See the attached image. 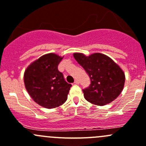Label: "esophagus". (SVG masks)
Wrapping results in <instances>:
<instances>
[{
	"mask_svg": "<svg viewBox=\"0 0 146 146\" xmlns=\"http://www.w3.org/2000/svg\"><path fill=\"white\" fill-rule=\"evenodd\" d=\"M74 83L76 84H78L79 83V80H78V79H75V80H74Z\"/></svg>",
	"mask_w": 146,
	"mask_h": 146,
	"instance_id": "1",
	"label": "esophagus"
}]
</instances>
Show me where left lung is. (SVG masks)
<instances>
[{
  "label": "left lung",
  "instance_id": "left-lung-1",
  "mask_svg": "<svg viewBox=\"0 0 146 146\" xmlns=\"http://www.w3.org/2000/svg\"><path fill=\"white\" fill-rule=\"evenodd\" d=\"M73 55L90 77L89 86L82 90L86 101L104 106L120 95L125 83V74L113 60L101 53L89 56L74 53Z\"/></svg>",
  "mask_w": 146,
  "mask_h": 146
}]
</instances>
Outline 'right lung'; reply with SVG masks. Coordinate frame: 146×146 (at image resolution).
Instances as JSON below:
<instances>
[{
  "mask_svg": "<svg viewBox=\"0 0 146 146\" xmlns=\"http://www.w3.org/2000/svg\"><path fill=\"white\" fill-rule=\"evenodd\" d=\"M62 59L54 53L46 54L31 63L25 71L24 83L27 92L35 102L46 109L62 105L72 86L58 70Z\"/></svg>",
  "mask_w": 146,
  "mask_h": 146,
  "instance_id": "add662e5",
  "label": "right lung"
}]
</instances>
